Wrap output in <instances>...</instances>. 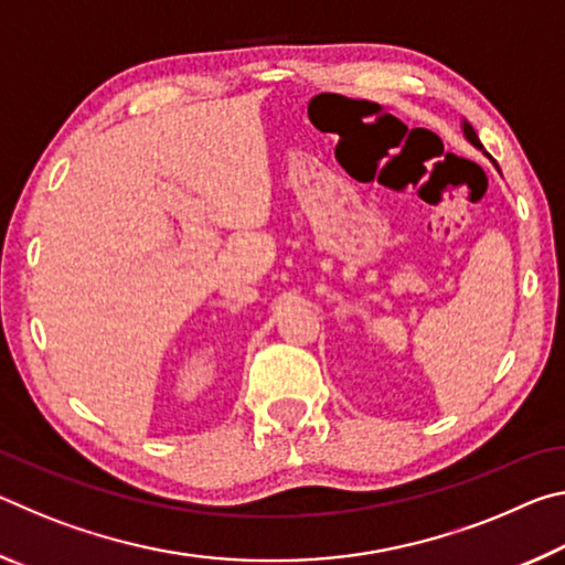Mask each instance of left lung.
<instances>
[{"mask_svg": "<svg viewBox=\"0 0 565 565\" xmlns=\"http://www.w3.org/2000/svg\"><path fill=\"white\" fill-rule=\"evenodd\" d=\"M463 134H466V139H468V141H471V145H473V147H478V149H483V147H481V141H478V137H476V131H473V127H471V124H468V121H463Z\"/></svg>", "mask_w": 565, "mask_h": 565, "instance_id": "8db88e82", "label": "left lung"}]
</instances>
